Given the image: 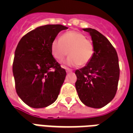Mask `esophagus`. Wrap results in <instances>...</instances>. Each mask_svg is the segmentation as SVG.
Instances as JSON below:
<instances>
[{
    "label": "esophagus",
    "mask_w": 133,
    "mask_h": 133,
    "mask_svg": "<svg viewBox=\"0 0 133 133\" xmlns=\"http://www.w3.org/2000/svg\"><path fill=\"white\" fill-rule=\"evenodd\" d=\"M62 68H65V70H66V72L67 73H68V72H72V70L71 69H70V68H67V67L65 66H62Z\"/></svg>",
    "instance_id": "34e87169"
}]
</instances>
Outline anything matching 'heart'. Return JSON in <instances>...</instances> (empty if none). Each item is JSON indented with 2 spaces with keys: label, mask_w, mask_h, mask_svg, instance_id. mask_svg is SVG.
I'll return each instance as SVG.
<instances>
[{
  "label": "heart",
  "mask_w": 133,
  "mask_h": 133,
  "mask_svg": "<svg viewBox=\"0 0 133 133\" xmlns=\"http://www.w3.org/2000/svg\"><path fill=\"white\" fill-rule=\"evenodd\" d=\"M52 56L58 61H62L70 55L65 63L69 65L85 66L93 58L95 47L92 41L87 39L83 33L71 30L55 38L51 43Z\"/></svg>",
  "instance_id": "1"
}]
</instances>
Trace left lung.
Masks as SVG:
<instances>
[{"instance_id":"left-lung-1","label":"left lung","mask_w":133,"mask_h":133,"mask_svg":"<svg viewBox=\"0 0 133 133\" xmlns=\"http://www.w3.org/2000/svg\"><path fill=\"white\" fill-rule=\"evenodd\" d=\"M90 33L95 47L93 58L86 66L75 71V88L81 102L86 106L100 108L116 94L120 68L116 50L98 30L84 28Z\"/></svg>"}]
</instances>
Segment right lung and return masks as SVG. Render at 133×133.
<instances>
[{
    "mask_svg": "<svg viewBox=\"0 0 133 133\" xmlns=\"http://www.w3.org/2000/svg\"><path fill=\"white\" fill-rule=\"evenodd\" d=\"M62 25H45L23 37L17 45L13 63L16 92L26 105L45 108L57 100L66 76L65 70L53 58L51 43Z\"/></svg>",
    "mask_w": 133,
    "mask_h": 133,
    "instance_id": "obj_1",
    "label": "right lung"
}]
</instances>
